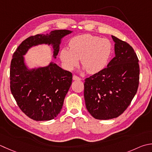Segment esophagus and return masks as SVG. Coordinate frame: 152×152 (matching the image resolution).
<instances>
[{
  "mask_svg": "<svg viewBox=\"0 0 152 152\" xmlns=\"http://www.w3.org/2000/svg\"><path fill=\"white\" fill-rule=\"evenodd\" d=\"M73 80H81V78H80V77L77 76L76 75H74L73 76Z\"/></svg>",
  "mask_w": 152,
  "mask_h": 152,
  "instance_id": "esophagus-1",
  "label": "esophagus"
}]
</instances>
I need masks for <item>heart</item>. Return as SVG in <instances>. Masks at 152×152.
I'll return each instance as SVG.
<instances>
[{
	"label": "heart",
	"instance_id": "obj_1",
	"mask_svg": "<svg viewBox=\"0 0 152 152\" xmlns=\"http://www.w3.org/2000/svg\"><path fill=\"white\" fill-rule=\"evenodd\" d=\"M70 49L63 48L60 58L64 68L72 70L79 64L90 74L102 70L107 63L111 53V43L107 39L90 34H84L73 37L69 43Z\"/></svg>",
	"mask_w": 152,
	"mask_h": 152
}]
</instances>
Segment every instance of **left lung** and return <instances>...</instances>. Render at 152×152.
I'll return each mask as SVG.
<instances>
[{"mask_svg": "<svg viewBox=\"0 0 152 152\" xmlns=\"http://www.w3.org/2000/svg\"><path fill=\"white\" fill-rule=\"evenodd\" d=\"M115 56L107 66L85 79L84 99L96 119L108 120L123 113L138 90V58L130 45L112 35Z\"/></svg>", "mask_w": 152, "mask_h": 152, "instance_id": "left-lung-1", "label": "left lung"}]
</instances>
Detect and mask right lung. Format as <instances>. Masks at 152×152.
Returning a JSON list of instances; mask_svg holds the SVG:
<instances>
[{
	"instance_id": "right-lung-1",
	"label": "right lung",
	"mask_w": 152,
	"mask_h": 152,
	"mask_svg": "<svg viewBox=\"0 0 152 152\" xmlns=\"http://www.w3.org/2000/svg\"><path fill=\"white\" fill-rule=\"evenodd\" d=\"M72 33L54 30L49 34H37L23 41L14 53L10 70V90L22 111L31 119L50 121L56 117L72 84V74L50 62L46 67L29 70L23 55L29 48L39 44L52 45L56 58L61 39Z\"/></svg>"
}]
</instances>
